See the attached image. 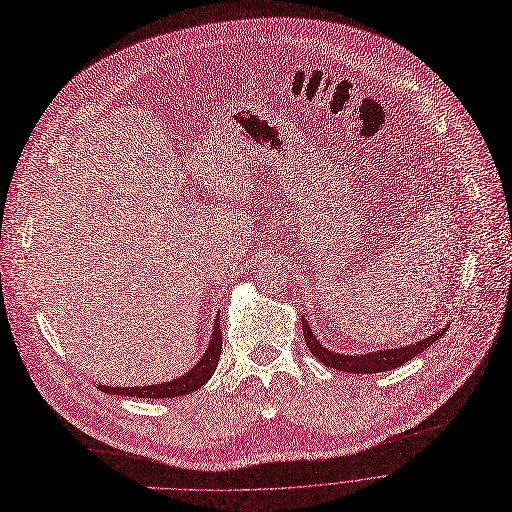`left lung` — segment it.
Returning a JSON list of instances; mask_svg holds the SVG:
<instances>
[{"label":"left lung","mask_w":512,"mask_h":512,"mask_svg":"<svg viewBox=\"0 0 512 512\" xmlns=\"http://www.w3.org/2000/svg\"><path fill=\"white\" fill-rule=\"evenodd\" d=\"M302 333L306 339L308 349L324 363L333 369H341V371H351V374H380V371H388L394 369L402 363H406L408 359L416 357L418 353H423L429 345H433L435 341H439V337H443L445 331H439L437 335H431L423 341H418L414 345L408 347H398V349H388V351H376V353H365V355H343V353H335L327 347H322L316 341V335L312 333L310 324L302 318Z\"/></svg>","instance_id":"8db88e82"}]
</instances>
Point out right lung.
Instances as JSON below:
<instances>
[{"mask_svg":"<svg viewBox=\"0 0 512 512\" xmlns=\"http://www.w3.org/2000/svg\"><path fill=\"white\" fill-rule=\"evenodd\" d=\"M222 349V331H220V318L216 320V327L212 333V341L208 345V351L204 357L177 380L165 382V384H153V386H136V388H110V386H98L106 394H122V396H136V398H175L185 396L200 386H204L218 365V357Z\"/></svg>","mask_w":512,"mask_h":512,"instance_id":"right-lung-1","label":"right lung"}]
</instances>
